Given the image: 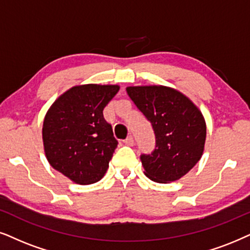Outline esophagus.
<instances>
[{
  "instance_id": "1",
  "label": "esophagus",
  "mask_w": 250,
  "mask_h": 250,
  "mask_svg": "<svg viewBox=\"0 0 250 250\" xmlns=\"http://www.w3.org/2000/svg\"><path fill=\"white\" fill-rule=\"evenodd\" d=\"M125 144L129 145V146H132V145H134V137H132V136H129L128 138H125Z\"/></svg>"
}]
</instances>
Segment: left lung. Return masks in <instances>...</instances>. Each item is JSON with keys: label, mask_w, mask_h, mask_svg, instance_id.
Returning a JSON list of instances; mask_svg holds the SVG:
<instances>
[{"label": "left lung", "mask_w": 250, "mask_h": 250, "mask_svg": "<svg viewBox=\"0 0 250 250\" xmlns=\"http://www.w3.org/2000/svg\"><path fill=\"white\" fill-rule=\"evenodd\" d=\"M127 93L156 134L153 152L141 156L144 174L159 183L181 179L203 154L207 125L202 112L180 91L163 85L128 86Z\"/></svg>", "instance_id": "8db88e82"}]
</instances>
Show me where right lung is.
Listing matches in <instances>:
<instances>
[{
    "label": "right lung",
    "instance_id": "1",
    "mask_svg": "<svg viewBox=\"0 0 250 250\" xmlns=\"http://www.w3.org/2000/svg\"><path fill=\"white\" fill-rule=\"evenodd\" d=\"M119 88L99 84L72 86L47 110L42 125L46 158L72 182H98L108 168L118 141L103 110Z\"/></svg>",
    "mask_w": 250,
    "mask_h": 250
}]
</instances>
